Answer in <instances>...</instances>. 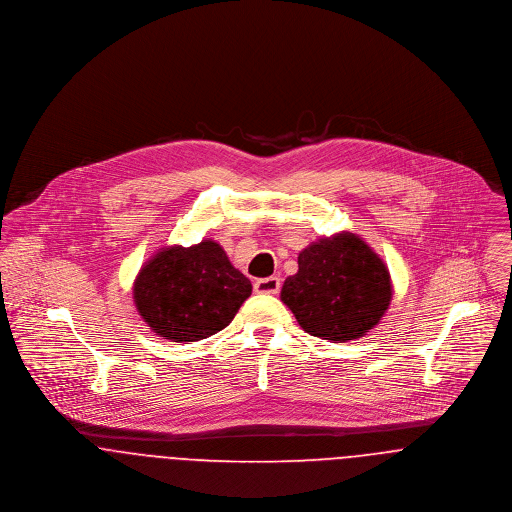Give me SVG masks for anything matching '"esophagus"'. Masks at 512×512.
I'll return each instance as SVG.
<instances>
[{
    "label": "esophagus",
    "instance_id": "1",
    "mask_svg": "<svg viewBox=\"0 0 512 512\" xmlns=\"http://www.w3.org/2000/svg\"><path fill=\"white\" fill-rule=\"evenodd\" d=\"M255 292L259 294H277L281 290V279L279 277H267V279H257L253 284Z\"/></svg>",
    "mask_w": 512,
    "mask_h": 512
}]
</instances>
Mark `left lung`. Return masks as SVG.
Here are the masks:
<instances>
[{"label":"left lung","mask_w":512,"mask_h":512,"mask_svg":"<svg viewBox=\"0 0 512 512\" xmlns=\"http://www.w3.org/2000/svg\"><path fill=\"white\" fill-rule=\"evenodd\" d=\"M393 298L383 259L355 233L318 239L298 255V273L288 277L281 300L310 336L357 340L373 330Z\"/></svg>","instance_id":"left-lung-1"}]
</instances>
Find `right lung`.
Segmentation results:
<instances>
[{
	"label": "right lung",
	"mask_w": 512,
	"mask_h": 512,
	"mask_svg": "<svg viewBox=\"0 0 512 512\" xmlns=\"http://www.w3.org/2000/svg\"><path fill=\"white\" fill-rule=\"evenodd\" d=\"M249 294V279L212 239L161 249L141 267L133 284V300L147 326L178 343L224 330Z\"/></svg>",
	"instance_id": "obj_1"
}]
</instances>
